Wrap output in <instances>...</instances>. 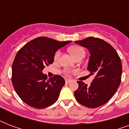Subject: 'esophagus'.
Segmentation results:
<instances>
[{
    "label": "esophagus",
    "instance_id": "obj_1",
    "mask_svg": "<svg viewBox=\"0 0 129 129\" xmlns=\"http://www.w3.org/2000/svg\"><path fill=\"white\" fill-rule=\"evenodd\" d=\"M72 81V80H70V79H66V82L68 83H68H70Z\"/></svg>",
    "mask_w": 129,
    "mask_h": 129
}]
</instances>
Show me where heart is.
Wrapping results in <instances>:
<instances>
[{
    "label": "heart",
    "mask_w": 129,
    "mask_h": 129,
    "mask_svg": "<svg viewBox=\"0 0 129 129\" xmlns=\"http://www.w3.org/2000/svg\"><path fill=\"white\" fill-rule=\"evenodd\" d=\"M69 51H70V53L72 55L74 58H76V57H78L80 54H85V51L84 50V49L80 46L71 47L69 48ZM60 51H57L56 52H55V53L54 55V59L55 60L58 59L59 56H60Z\"/></svg>",
    "instance_id": "obj_1"
}]
</instances>
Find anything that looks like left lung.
<instances>
[{
  "label": "left lung",
  "instance_id": "left-lung-1",
  "mask_svg": "<svg viewBox=\"0 0 129 129\" xmlns=\"http://www.w3.org/2000/svg\"><path fill=\"white\" fill-rule=\"evenodd\" d=\"M86 47L90 56L88 65L90 75H95L89 86L78 81V88L74 96L80 104L88 108L104 105L114 96L121 82L122 64L116 50L108 43L99 38L90 37L76 41Z\"/></svg>",
  "mask_w": 129,
  "mask_h": 129
}]
</instances>
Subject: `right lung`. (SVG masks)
<instances>
[{
    "label": "right lung",
    "mask_w": 129,
    "mask_h": 129,
    "mask_svg": "<svg viewBox=\"0 0 129 129\" xmlns=\"http://www.w3.org/2000/svg\"><path fill=\"white\" fill-rule=\"evenodd\" d=\"M71 43L45 37H37L25 44L17 52L12 66V82L23 102L35 108H45L56 102L64 79L54 75L47 79L42 71L53 63L59 49Z\"/></svg>",
    "instance_id": "add662e5"
}]
</instances>
